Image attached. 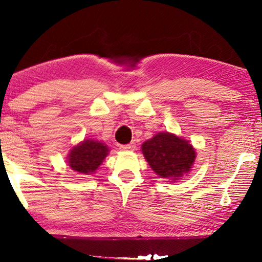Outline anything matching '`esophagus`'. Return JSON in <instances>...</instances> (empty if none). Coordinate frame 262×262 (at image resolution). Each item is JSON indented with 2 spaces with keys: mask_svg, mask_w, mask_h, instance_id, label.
<instances>
[{
  "mask_svg": "<svg viewBox=\"0 0 262 262\" xmlns=\"http://www.w3.org/2000/svg\"><path fill=\"white\" fill-rule=\"evenodd\" d=\"M135 148H136V144L134 143V142H132V143H129V144L120 145V149L125 150V151H134Z\"/></svg>",
  "mask_w": 262,
  "mask_h": 262,
  "instance_id": "34e87169",
  "label": "esophagus"
}]
</instances>
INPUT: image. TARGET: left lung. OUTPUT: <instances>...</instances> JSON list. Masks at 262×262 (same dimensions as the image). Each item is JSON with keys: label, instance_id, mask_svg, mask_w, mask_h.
I'll return each mask as SVG.
<instances>
[{"label": "left lung", "instance_id": "left-lung-1", "mask_svg": "<svg viewBox=\"0 0 262 262\" xmlns=\"http://www.w3.org/2000/svg\"><path fill=\"white\" fill-rule=\"evenodd\" d=\"M141 151L155 173L168 183L187 176L196 158L189 141L168 132H159L145 141Z\"/></svg>", "mask_w": 262, "mask_h": 262}]
</instances>
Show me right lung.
Returning <instances> with one entry per match:
<instances>
[{
  "mask_svg": "<svg viewBox=\"0 0 262 262\" xmlns=\"http://www.w3.org/2000/svg\"><path fill=\"white\" fill-rule=\"evenodd\" d=\"M108 152L110 149L104 142L84 139L69 150L67 163L69 167L78 174L90 176L101 165Z\"/></svg>",
  "mask_w": 262,
  "mask_h": 262,
  "instance_id": "1",
  "label": "right lung"
}]
</instances>
